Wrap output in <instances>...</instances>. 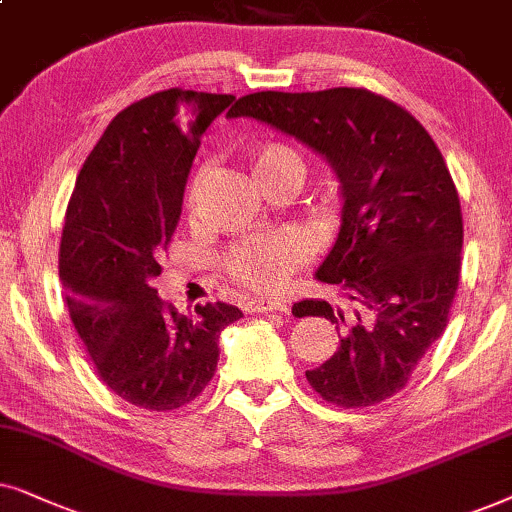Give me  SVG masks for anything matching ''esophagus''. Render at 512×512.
<instances>
[{
  "mask_svg": "<svg viewBox=\"0 0 512 512\" xmlns=\"http://www.w3.org/2000/svg\"><path fill=\"white\" fill-rule=\"evenodd\" d=\"M243 309L248 311V313H271V311L288 313V304H285V302H278V299L252 297V299H248V302L243 304Z\"/></svg>",
  "mask_w": 512,
  "mask_h": 512,
  "instance_id": "1",
  "label": "esophagus"
}]
</instances>
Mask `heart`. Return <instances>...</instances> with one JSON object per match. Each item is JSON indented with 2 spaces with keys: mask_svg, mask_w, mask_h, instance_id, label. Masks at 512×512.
Listing matches in <instances>:
<instances>
[{
  "mask_svg": "<svg viewBox=\"0 0 512 512\" xmlns=\"http://www.w3.org/2000/svg\"><path fill=\"white\" fill-rule=\"evenodd\" d=\"M248 166L257 182L271 177H302L304 163L295 149L281 142H260L245 152ZM306 257V243L297 234H281L248 238L229 252V274L255 290H274L288 278Z\"/></svg>",
  "mask_w": 512,
  "mask_h": 512,
  "instance_id": "1",
  "label": "heart"
}]
</instances>
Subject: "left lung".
Returning <instances> with one entry per match:
<instances>
[{
    "instance_id": "left-lung-1",
    "label": "left lung",
    "mask_w": 512,
    "mask_h": 512,
    "mask_svg": "<svg viewBox=\"0 0 512 512\" xmlns=\"http://www.w3.org/2000/svg\"><path fill=\"white\" fill-rule=\"evenodd\" d=\"M227 117L290 135L335 173L342 224L316 278L344 304L302 299L292 313L327 318L342 335L306 379L339 407L391 398L447 327L459 288L461 206L440 149L410 112L365 88L250 93Z\"/></svg>"
}]
</instances>
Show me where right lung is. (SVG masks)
Masks as SVG:
<instances>
[{"label": "right lung", "instance_id": "1", "mask_svg": "<svg viewBox=\"0 0 512 512\" xmlns=\"http://www.w3.org/2000/svg\"><path fill=\"white\" fill-rule=\"evenodd\" d=\"M234 100L168 88L133 102L88 154L67 206L60 278L70 318L98 377L135 407L192 403L215 374L220 332L243 316L224 302L182 316L152 288L201 135Z\"/></svg>", "mask_w": 512, "mask_h": 512}]
</instances>
